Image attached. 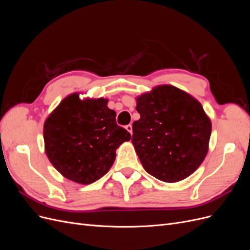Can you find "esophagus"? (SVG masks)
Here are the masks:
<instances>
[{
	"mask_svg": "<svg viewBox=\"0 0 250 250\" xmlns=\"http://www.w3.org/2000/svg\"><path fill=\"white\" fill-rule=\"evenodd\" d=\"M125 128L127 129V131H129L130 133H132V125L128 124V125H126V126H125Z\"/></svg>",
	"mask_w": 250,
	"mask_h": 250,
	"instance_id": "1",
	"label": "esophagus"
}]
</instances>
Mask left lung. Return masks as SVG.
<instances>
[{
  "label": "left lung",
  "mask_w": 250,
  "mask_h": 250,
  "mask_svg": "<svg viewBox=\"0 0 250 250\" xmlns=\"http://www.w3.org/2000/svg\"><path fill=\"white\" fill-rule=\"evenodd\" d=\"M140 120L132 139L150 175L176 183L196 171L208 153L211 125L201 104L172 85H161L137 99Z\"/></svg>",
  "instance_id": "left-lung-1"
}]
</instances>
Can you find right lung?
<instances>
[{"label": "right lung", "instance_id": "1", "mask_svg": "<svg viewBox=\"0 0 250 250\" xmlns=\"http://www.w3.org/2000/svg\"><path fill=\"white\" fill-rule=\"evenodd\" d=\"M130 133L117 124L107 100L81 101L78 94L63 99L46 120L43 140L47 156L67 179L89 185L110 169L116 150Z\"/></svg>", "mask_w": 250, "mask_h": 250}]
</instances>
